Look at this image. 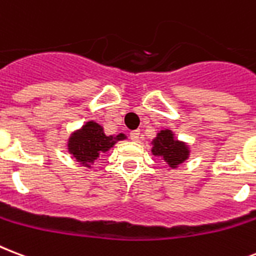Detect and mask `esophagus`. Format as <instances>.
<instances>
[{"instance_id":"esophagus-1","label":"esophagus","mask_w":256,"mask_h":256,"mask_svg":"<svg viewBox=\"0 0 256 256\" xmlns=\"http://www.w3.org/2000/svg\"><path fill=\"white\" fill-rule=\"evenodd\" d=\"M130 138H132V141H138L140 140V130H134V132H130Z\"/></svg>"}]
</instances>
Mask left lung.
Returning <instances> with one entry per match:
<instances>
[{"instance_id":"8db88e82","label":"left lung","mask_w":256,"mask_h":256,"mask_svg":"<svg viewBox=\"0 0 256 256\" xmlns=\"http://www.w3.org/2000/svg\"><path fill=\"white\" fill-rule=\"evenodd\" d=\"M152 154L161 157L168 170L177 169L190 157V148L170 128H162L152 140Z\"/></svg>"}]
</instances>
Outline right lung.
Listing matches in <instances>:
<instances>
[{"mask_svg":"<svg viewBox=\"0 0 256 256\" xmlns=\"http://www.w3.org/2000/svg\"><path fill=\"white\" fill-rule=\"evenodd\" d=\"M128 140V136L120 132L118 136H106L102 124L95 120H87L80 128L70 134L67 140V152L82 166L92 169L94 162L99 156L114 148L116 142Z\"/></svg>","mask_w":256,"mask_h":256,"instance_id":"right-lung-1","label":"right lung"}]
</instances>
